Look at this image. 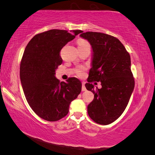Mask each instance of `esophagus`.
Segmentation results:
<instances>
[{"instance_id": "34e87169", "label": "esophagus", "mask_w": 155, "mask_h": 155, "mask_svg": "<svg viewBox=\"0 0 155 155\" xmlns=\"http://www.w3.org/2000/svg\"><path fill=\"white\" fill-rule=\"evenodd\" d=\"M82 91H86V87H85V83H84V82H82Z\"/></svg>"}]
</instances>
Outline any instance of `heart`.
<instances>
[{
  "instance_id": "heart-1",
  "label": "heart",
  "mask_w": 155,
  "mask_h": 155,
  "mask_svg": "<svg viewBox=\"0 0 155 155\" xmlns=\"http://www.w3.org/2000/svg\"><path fill=\"white\" fill-rule=\"evenodd\" d=\"M78 48H84V47H90V43H88V41H86V39H80L78 40L77 41ZM85 68L84 67H80L79 68H78L76 69V73L79 75V76H82L84 75V72Z\"/></svg>"
}]
</instances>
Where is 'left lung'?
I'll return each mask as SVG.
<instances>
[{
  "instance_id": "8db88e82",
  "label": "left lung",
  "mask_w": 155,
  "mask_h": 155,
  "mask_svg": "<svg viewBox=\"0 0 155 155\" xmlns=\"http://www.w3.org/2000/svg\"><path fill=\"white\" fill-rule=\"evenodd\" d=\"M80 37L88 41L93 51L92 68L85 84L94 94L88 105V114L95 123L106 125L121 116L134 91L131 58L123 43L112 35L86 32ZM93 81H101L102 88L94 89Z\"/></svg>"
}]
</instances>
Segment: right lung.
I'll return each mask as SVG.
<instances>
[{"label": "right lung", "mask_w": 155, "mask_h": 155, "mask_svg": "<svg viewBox=\"0 0 155 155\" xmlns=\"http://www.w3.org/2000/svg\"><path fill=\"white\" fill-rule=\"evenodd\" d=\"M70 32L52 29L35 35L21 61L20 80L27 102L37 115L50 122L64 118L71 102L82 91L78 78L61 82L55 77L56 69L62 62V48L82 31Z\"/></svg>", "instance_id": "add662e5"}]
</instances>
